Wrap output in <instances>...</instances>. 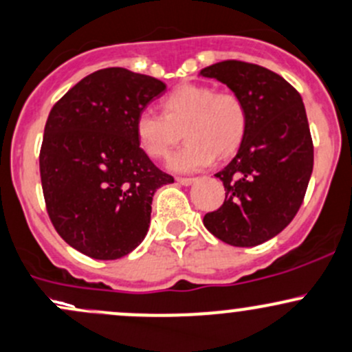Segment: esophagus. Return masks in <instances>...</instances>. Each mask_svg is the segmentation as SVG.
I'll return each instance as SVG.
<instances>
[{"label":"esophagus","mask_w":352,"mask_h":352,"mask_svg":"<svg viewBox=\"0 0 352 352\" xmlns=\"http://www.w3.org/2000/svg\"><path fill=\"white\" fill-rule=\"evenodd\" d=\"M176 181L179 184H184V186H190V184H193L197 181V177H176Z\"/></svg>","instance_id":"1"}]
</instances>
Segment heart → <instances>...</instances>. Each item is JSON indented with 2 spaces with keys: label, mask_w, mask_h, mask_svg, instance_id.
<instances>
[{
  "label": "heart",
  "mask_w": 352,
  "mask_h": 352,
  "mask_svg": "<svg viewBox=\"0 0 352 352\" xmlns=\"http://www.w3.org/2000/svg\"><path fill=\"white\" fill-rule=\"evenodd\" d=\"M159 114L152 109L138 113L135 133L142 151L152 159H166L181 137L188 138L169 159L177 173L200 171L214 157L231 155L245 137L248 114L238 94L215 90L212 85L184 83L162 100Z\"/></svg>",
  "instance_id": "heart-1"
}]
</instances>
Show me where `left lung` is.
<instances>
[{
  "label": "left lung",
  "instance_id": "left-lung-1",
  "mask_svg": "<svg viewBox=\"0 0 352 352\" xmlns=\"http://www.w3.org/2000/svg\"><path fill=\"white\" fill-rule=\"evenodd\" d=\"M201 76L226 83L246 106L248 124L231 162L217 176L226 200L204 224L232 246H256L298 214L313 171V140L298 90L253 63H215Z\"/></svg>",
  "mask_w": 352,
  "mask_h": 352
}]
</instances>
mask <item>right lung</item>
<instances>
[{
	"instance_id": "add662e5",
	"label": "right lung",
	"mask_w": 352,
	"mask_h": 352,
	"mask_svg": "<svg viewBox=\"0 0 352 352\" xmlns=\"http://www.w3.org/2000/svg\"><path fill=\"white\" fill-rule=\"evenodd\" d=\"M166 83L124 68L80 80L51 109L39 154L47 214L72 248L96 260L133 252L148 231L152 197L175 177L135 133L138 113Z\"/></svg>"
}]
</instances>
